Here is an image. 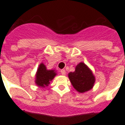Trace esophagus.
<instances>
[{"label": "esophagus", "mask_w": 125, "mask_h": 125, "mask_svg": "<svg viewBox=\"0 0 125 125\" xmlns=\"http://www.w3.org/2000/svg\"><path fill=\"white\" fill-rule=\"evenodd\" d=\"M61 74L62 75H66V71L64 69H62L61 71Z\"/></svg>", "instance_id": "esophagus-1"}]
</instances>
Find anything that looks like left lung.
<instances>
[{"label":"left lung","mask_w":125,"mask_h":125,"mask_svg":"<svg viewBox=\"0 0 125 125\" xmlns=\"http://www.w3.org/2000/svg\"><path fill=\"white\" fill-rule=\"evenodd\" d=\"M69 78L73 87L78 92L84 93L92 89L95 77L92 71L83 62L79 63L74 72L69 73Z\"/></svg>","instance_id":"left-lung-1"}]
</instances>
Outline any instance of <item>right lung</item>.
<instances>
[{"instance_id": "add662e5", "label": "right lung", "mask_w": 125, "mask_h": 125, "mask_svg": "<svg viewBox=\"0 0 125 125\" xmlns=\"http://www.w3.org/2000/svg\"><path fill=\"white\" fill-rule=\"evenodd\" d=\"M56 75L55 70H48L43 63L39 65L36 75V83L42 87H45L50 84V81L52 80Z\"/></svg>"}]
</instances>
